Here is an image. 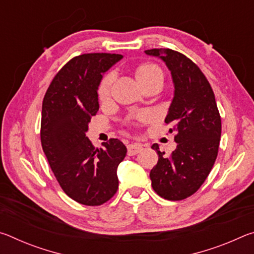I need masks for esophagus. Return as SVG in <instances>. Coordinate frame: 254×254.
<instances>
[{
	"label": "esophagus",
	"instance_id": "1",
	"mask_svg": "<svg viewBox=\"0 0 254 254\" xmlns=\"http://www.w3.org/2000/svg\"><path fill=\"white\" fill-rule=\"evenodd\" d=\"M142 150V145L139 143H132L127 145V154L128 156H134Z\"/></svg>",
	"mask_w": 254,
	"mask_h": 254
}]
</instances>
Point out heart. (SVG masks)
Wrapping results in <instances>:
<instances>
[{
  "label": "heart",
  "instance_id": "obj_1",
  "mask_svg": "<svg viewBox=\"0 0 254 254\" xmlns=\"http://www.w3.org/2000/svg\"><path fill=\"white\" fill-rule=\"evenodd\" d=\"M135 77L137 81L141 84L143 83V81L154 78V77H160V78H162V70L157 65H154V64L144 63L136 68ZM111 83H112L111 74H107L103 77V79L101 80V83L98 85V88H97V94H98V97H100V100H105L107 95H109ZM140 118L141 119L147 118V114H142Z\"/></svg>",
  "mask_w": 254,
  "mask_h": 254
}]
</instances>
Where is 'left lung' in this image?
Segmentation results:
<instances>
[{
    "label": "left lung",
    "mask_w": 254,
    "mask_h": 254,
    "mask_svg": "<svg viewBox=\"0 0 254 254\" xmlns=\"http://www.w3.org/2000/svg\"><path fill=\"white\" fill-rule=\"evenodd\" d=\"M144 53L166 64L175 86L165 122L174 126L169 132H176L177 148L167 158L158 144L152 145L159 159L150 179L162 198L182 200L198 190L216 160L222 131L220 112L208 80L195 63L171 49Z\"/></svg>",
    "instance_id": "left-lung-1"
}]
</instances>
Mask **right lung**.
<instances>
[{
	"label": "right lung",
	"instance_id": "1",
	"mask_svg": "<svg viewBox=\"0 0 254 254\" xmlns=\"http://www.w3.org/2000/svg\"><path fill=\"white\" fill-rule=\"evenodd\" d=\"M122 58L103 53L74 57L55 76L42 102V149L63 190L83 205L104 204L119 188L117 170L127 147L111 139L95 149L86 132L100 109L103 74Z\"/></svg>",
	"mask_w": 254,
	"mask_h": 254
}]
</instances>
